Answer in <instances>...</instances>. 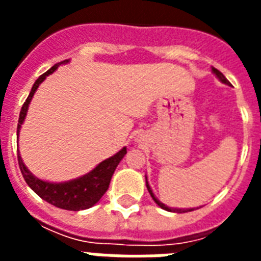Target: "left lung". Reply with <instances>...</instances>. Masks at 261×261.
<instances>
[{
  "label": "left lung",
  "mask_w": 261,
  "mask_h": 261,
  "mask_svg": "<svg viewBox=\"0 0 261 261\" xmlns=\"http://www.w3.org/2000/svg\"><path fill=\"white\" fill-rule=\"evenodd\" d=\"M213 71H214V74L217 75V77H218V79L221 80V81H222L223 84H227V85L230 84V83H229V81H227V80H226V77H225V75H223L222 73H221V71L218 70V69H214V67H213ZM146 187H147V191H149V194H150V196H151V198H153V200H154V202L157 203V204H159L160 207H161V208H164V210L173 211V213H187V211H192V208H172V207L165 206L164 203L160 202L159 199H157V198H155V196H154V194H153V191H151L150 186H149V182H147V178H146Z\"/></svg>",
  "instance_id": "obj_1"
}]
</instances>
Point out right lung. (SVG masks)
<instances>
[{
    "mask_svg": "<svg viewBox=\"0 0 261 261\" xmlns=\"http://www.w3.org/2000/svg\"><path fill=\"white\" fill-rule=\"evenodd\" d=\"M66 62H69L67 59L66 61H62V62L55 63L50 70H47L44 74L40 75L35 81L34 87L31 89L30 96L27 97V100L24 101V104L21 107V111H20L17 124V135L20 128H21L22 122L25 119L27 111H28V106H30L31 100H32V96L36 92L39 85L46 80L47 75L54 73L61 63ZM126 153V147H123L122 150L118 151L116 154L98 164L97 167L94 168L92 172L84 174L83 177L74 178V180H70V181L66 182L43 181L40 178L35 177L34 174L27 169V167L22 163L20 153L17 154V160L18 167H20V171H21L22 177H24L25 182L43 200H46V202H48L53 206L58 207V208H63V210L80 211L89 208L93 204H96L101 199L102 195L106 194L108 187H110L111 177H112L115 169H116V167L120 163V160L124 157Z\"/></svg>",
    "mask_w": 261,
    "mask_h": 261,
    "instance_id": "add662e5",
    "label": "right lung"
}]
</instances>
